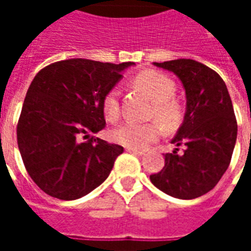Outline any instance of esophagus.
I'll list each match as a JSON object with an SVG mask.
<instances>
[{
    "instance_id": "1",
    "label": "esophagus",
    "mask_w": 251,
    "mask_h": 251,
    "mask_svg": "<svg viewBox=\"0 0 251 251\" xmlns=\"http://www.w3.org/2000/svg\"><path fill=\"white\" fill-rule=\"evenodd\" d=\"M126 152L133 153V154H137V156H142V154H145L144 151H138V149H131V148H126Z\"/></svg>"
}]
</instances>
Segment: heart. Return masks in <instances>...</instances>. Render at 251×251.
Here are the masks:
<instances>
[{
    "label": "heart",
    "instance_id": "heart-1",
    "mask_svg": "<svg viewBox=\"0 0 251 251\" xmlns=\"http://www.w3.org/2000/svg\"><path fill=\"white\" fill-rule=\"evenodd\" d=\"M134 86L153 102L152 117L167 129H172L180 124L183 110L177 100H175L176 84L165 74L153 70L140 72L134 77ZM103 113L111 122L120 117V91L110 90L103 99ZM160 136L157 124H134L126 122L111 131V140L120 145L131 149H142L151 142L156 141Z\"/></svg>",
    "mask_w": 251,
    "mask_h": 251
}]
</instances>
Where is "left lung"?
Masks as SVG:
<instances>
[{
  "instance_id": "1",
  "label": "left lung",
  "mask_w": 251,
  "mask_h": 251,
  "mask_svg": "<svg viewBox=\"0 0 251 251\" xmlns=\"http://www.w3.org/2000/svg\"><path fill=\"white\" fill-rule=\"evenodd\" d=\"M174 72L185 90V114L172 144L185 145L165 154V165L151 175L154 187L177 199L207 194L221 180L231 161L237 141V120L230 94L218 74L192 59L153 63Z\"/></svg>"
}]
</instances>
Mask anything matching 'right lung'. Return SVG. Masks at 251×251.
Masks as SVG:
<instances>
[{"instance_id": "obj_1", "label": "right lung", "mask_w": 251, "mask_h": 251, "mask_svg": "<svg viewBox=\"0 0 251 251\" xmlns=\"http://www.w3.org/2000/svg\"><path fill=\"white\" fill-rule=\"evenodd\" d=\"M131 66L68 59L47 66L32 80L17 144L28 174L46 194L79 199L109 177L124 148L91 134L104 127V97ZM82 136L89 141L80 142Z\"/></svg>"}]
</instances>
